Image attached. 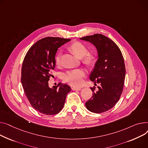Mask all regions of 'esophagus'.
I'll return each instance as SVG.
<instances>
[{"mask_svg": "<svg viewBox=\"0 0 148 148\" xmlns=\"http://www.w3.org/2000/svg\"><path fill=\"white\" fill-rule=\"evenodd\" d=\"M82 88H76V87H72V90L73 91H80Z\"/></svg>", "mask_w": 148, "mask_h": 148, "instance_id": "34e87169", "label": "esophagus"}]
</instances>
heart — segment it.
<instances>
[{"label": "heart", "instance_id": "b5f03b06", "mask_svg": "<svg viewBox=\"0 0 148 148\" xmlns=\"http://www.w3.org/2000/svg\"><path fill=\"white\" fill-rule=\"evenodd\" d=\"M70 49L73 53L79 58H83L84 62L86 64H92L94 62L95 57L92 54H88V49L82 43L76 42L70 46ZM56 63L60 64L61 53H58L56 56ZM85 75V72L82 69H75L68 71L63 75V79L74 86H79L82 83V79Z\"/></svg>", "mask_w": 148, "mask_h": 148}]
</instances>
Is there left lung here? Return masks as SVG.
Instances as JSON below:
<instances>
[{"label": "left lung", "mask_w": 148, "mask_h": 148, "mask_svg": "<svg viewBox=\"0 0 148 148\" xmlns=\"http://www.w3.org/2000/svg\"><path fill=\"white\" fill-rule=\"evenodd\" d=\"M89 42L97 51V60L90 79L100 84L99 90L91 88L92 97L85 103L87 109L100 114L114 107L122 94L125 76V67L121 51L116 43L101 34L80 38Z\"/></svg>", "instance_id": "left-lung-1"}]
</instances>
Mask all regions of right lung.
I'll use <instances>...</instances> for the list:
<instances>
[{"instance_id":"add662e5","label":"right lung","mask_w":148,"mask_h":148,"mask_svg":"<svg viewBox=\"0 0 148 148\" xmlns=\"http://www.w3.org/2000/svg\"><path fill=\"white\" fill-rule=\"evenodd\" d=\"M70 40L61 38H43L34 43L24 57L21 78L23 87L32 107L41 114H58L63 108L66 95L71 90L66 84H59L53 88L48 85L55 69L58 48Z\"/></svg>"}]
</instances>
